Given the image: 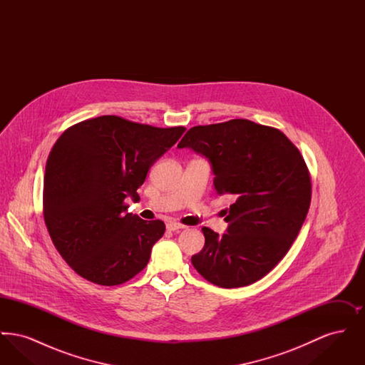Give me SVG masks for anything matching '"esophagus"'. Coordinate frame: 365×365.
<instances>
[{"label":"esophagus","instance_id":"esophagus-1","mask_svg":"<svg viewBox=\"0 0 365 365\" xmlns=\"http://www.w3.org/2000/svg\"><path fill=\"white\" fill-rule=\"evenodd\" d=\"M186 226H183V225H180V223H178V222H174V220H171V222H168L167 223V228L170 230V231H176V230H182V228H185Z\"/></svg>","mask_w":365,"mask_h":365}]
</instances>
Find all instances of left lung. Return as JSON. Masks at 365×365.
<instances>
[{
	"mask_svg": "<svg viewBox=\"0 0 365 365\" xmlns=\"http://www.w3.org/2000/svg\"><path fill=\"white\" fill-rule=\"evenodd\" d=\"M178 148L212 164L217 194H231L227 232L202 227L205 245L191 257L212 284L243 287L264 278L294 242L311 205L312 183L299 150L282 131L246 119L195 125Z\"/></svg>",
	"mask_w": 365,
	"mask_h": 365,
	"instance_id": "1",
	"label": "left lung"
}]
</instances>
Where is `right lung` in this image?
Wrapping results in <instances>:
<instances>
[{
  "label": "right lung",
  "mask_w": 365,
  "mask_h": 365,
  "mask_svg": "<svg viewBox=\"0 0 365 365\" xmlns=\"http://www.w3.org/2000/svg\"><path fill=\"white\" fill-rule=\"evenodd\" d=\"M186 131L106 115L67 128L53 145L43 178V219L71 268L93 283L116 286L148 264L161 220L124 212L139 200L148 171Z\"/></svg>",
  "instance_id": "right-lung-1"
}]
</instances>
